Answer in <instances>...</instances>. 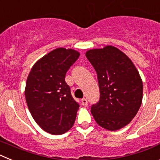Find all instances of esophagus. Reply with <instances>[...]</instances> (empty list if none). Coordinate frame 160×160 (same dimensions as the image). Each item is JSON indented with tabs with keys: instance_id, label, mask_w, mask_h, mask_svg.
I'll return each instance as SVG.
<instances>
[{
	"instance_id": "34e87169",
	"label": "esophagus",
	"mask_w": 160,
	"mask_h": 160,
	"mask_svg": "<svg viewBox=\"0 0 160 160\" xmlns=\"http://www.w3.org/2000/svg\"><path fill=\"white\" fill-rule=\"evenodd\" d=\"M81 101H82V105L83 107H87V98H82Z\"/></svg>"
}]
</instances>
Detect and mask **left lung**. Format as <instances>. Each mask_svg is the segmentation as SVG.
Instances as JSON below:
<instances>
[{"label":"left lung","instance_id":"obj_1","mask_svg":"<svg viewBox=\"0 0 160 160\" xmlns=\"http://www.w3.org/2000/svg\"><path fill=\"white\" fill-rule=\"evenodd\" d=\"M98 75L100 98L91 114L102 128L117 131L128 125L142 104V82L131 59L111 46L86 53Z\"/></svg>","mask_w":160,"mask_h":160}]
</instances>
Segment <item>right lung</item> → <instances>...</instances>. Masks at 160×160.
<instances>
[{
    "label": "right lung",
    "mask_w": 160,
    "mask_h": 160,
    "mask_svg": "<svg viewBox=\"0 0 160 160\" xmlns=\"http://www.w3.org/2000/svg\"><path fill=\"white\" fill-rule=\"evenodd\" d=\"M80 53L58 48L38 60L31 69L25 85L28 108L35 122L51 135H62L75 122L79 104L65 81L66 73Z\"/></svg>",
    "instance_id": "obj_1"
}]
</instances>
